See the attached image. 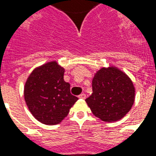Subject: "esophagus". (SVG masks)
I'll return each mask as SVG.
<instances>
[{"instance_id":"34e87169","label":"esophagus","mask_w":156,"mask_h":156,"mask_svg":"<svg viewBox=\"0 0 156 156\" xmlns=\"http://www.w3.org/2000/svg\"><path fill=\"white\" fill-rule=\"evenodd\" d=\"M78 98H80V99H86V95L85 94H81L79 96H78Z\"/></svg>"}]
</instances>
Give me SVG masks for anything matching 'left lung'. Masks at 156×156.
<instances>
[{
    "mask_svg": "<svg viewBox=\"0 0 156 156\" xmlns=\"http://www.w3.org/2000/svg\"><path fill=\"white\" fill-rule=\"evenodd\" d=\"M93 94L86 101L95 116L103 121L122 119L132 108L135 87L129 76L115 66L98 70L92 81Z\"/></svg>",
    "mask_w": 156,
    "mask_h": 156,
    "instance_id": "obj_1",
    "label": "left lung"
}]
</instances>
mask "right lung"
Instances as JSON below:
<instances>
[{
  "label": "right lung",
  "mask_w": 156,
  "mask_h": 156,
  "mask_svg": "<svg viewBox=\"0 0 156 156\" xmlns=\"http://www.w3.org/2000/svg\"><path fill=\"white\" fill-rule=\"evenodd\" d=\"M65 69L56 61L35 68L24 85V100L32 116L42 124H59L78 100L63 79Z\"/></svg>",
  "instance_id": "add662e5"
}]
</instances>
